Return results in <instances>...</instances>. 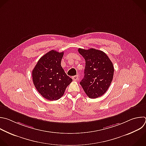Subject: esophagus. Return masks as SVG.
<instances>
[{"mask_svg": "<svg viewBox=\"0 0 146 146\" xmlns=\"http://www.w3.org/2000/svg\"><path fill=\"white\" fill-rule=\"evenodd\" d=\"M72 78H73V80L77 81V80H78L79 77H78V75H76V76H73V77H72Z\"/></svg>", "mask_w": 146, "mask_h": 146, "instance_id": "34e87169", "label": "esophagus"}]
</instances>
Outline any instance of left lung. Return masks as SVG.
<instances>
[{
  "instance_id": "left-lung-1",
  "label": "left lung",
  "mask_w": 146,
  "mask_h": 146,
  "mask_svg": "<svg viewBox=\"0 0 146 146\" xmlns=\"http://www.w3.org/2000/svg\"><path fill=\"white\" fill-rule=\"evenodd\" d=\"M78 51L85 60L84 77L80 84L89 98H98L107 92L112 82L113 64L103 51L93 48H80Z\"/></svg>"
}]
</instances>
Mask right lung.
I'll return each instance as SVG.
<instances>
[{"label": "right lung", "instance_id": "add662e5", "mask_svg": "<svg viewBox=\"0 0 146 146\" xmlns=\"http://www.w3.org/2000/svg\"><path fill=\"white\" fill-rule=\"evenodd\" d=\"M64 52L52 50L43 56L32 72L33 81L37 91L47 100L60 99L72 79L61 66Z\"/></svg>", "mask_w": 146, "mask_h": 146}]
</instances>
